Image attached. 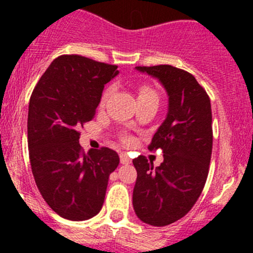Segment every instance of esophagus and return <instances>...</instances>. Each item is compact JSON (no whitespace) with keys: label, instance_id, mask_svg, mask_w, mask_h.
<instances>
[{"label":"esophagus","instance_id":"1","mask_svg":"<svg viewBox=\"0 0 253 253\" xmlns=\"http://www.w3.org/2000/svg\"><path fill=\"white\" fill-rule=\"evenodd\" d=\"M120 160H121V164H131V158L126 154V153H121L120 154Z\"/></svg>","mask_w":253,"mask_h":253}]
</instances>
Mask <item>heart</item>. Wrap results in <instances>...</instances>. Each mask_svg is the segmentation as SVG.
<instances>
[{"label": "heart", "instance_id": "b5f03b06", "mask_svg": "<svg viewBox=\"0 0 253 253\" xmlns=\"http://www.w3.org/2000/svg\"><path fill=\"white\" fill-rule=\"evenodd\" d=\"M137 91H138V100H141V99H147V98H158L157 93H155V91L148 85V84H139L138 88H137ZM111 93H112L111 86H109L108 89H105V91L103 93V96H101L100 106H105V104L108 103L109 98L111 96ZM124 142L129 143L131 142V138L125 137Z\"/></svg>", "mask_w": 253, "mask_h": 253}]
</instances>
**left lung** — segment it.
Segmentation results:
<instances>
[{"mask_svg":"<svg viewBox=\"0 0 253 253\" xmlns=\"http://www.w3.org/2000/svg\"><path fill=\"white\" fill-rule=\"evenodd\" d=\"M136 68L162 82L169 112L148 145L162 149L164 162L154 169L144 155L133 159V208L144 223L165 226L192 209L206 185L213 148L211 99L187 71L170 65Z\"/></svg>","mask_w":253,"mask_h":253,"instance_id":"obj_1","label":"left lung"}]
</instances>
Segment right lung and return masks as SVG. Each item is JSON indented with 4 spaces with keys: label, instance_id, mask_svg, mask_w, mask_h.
<instances>
[{
    "label": "right lung",
    "instance_id": "obj_1",
    "mask_svg": "<svg viewBox=\"0 0 253 253\" xmlns=\"http://www.w3.org/2000/svg\"><path fill=\"white\" fill-rule=\"evenodd\" d=\"M117 75L116 65L61 55L30 96L28 148L33 176L48 207L68 220H86L100 211L109 176L119 167V154L110 148L84 152L78 131L94 119L104 85Z\"/></svg>",
    "mask_w": 253,
    "mask_h": 253
}]
</instances>
